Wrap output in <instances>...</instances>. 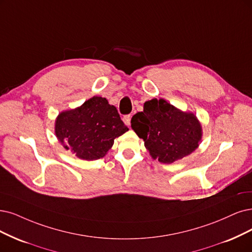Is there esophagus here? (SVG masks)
I'll return each instance as SVG.
<instances>
[{
	"label": "esophagus",
	"mask_w": 252,
	"mask_h": 252,
	"mask_svg": "<svg viewBox=\"0 0 252 252\" xmlns=\"http://www.w3.org/2000/svg\"><path fill=\"white\" fill-rule=\"evenodd\" d=\"M131 119H132V116L127 114V115H125L124 116V123L126 125V126H129L131 125Z\"/></svg>",
	"instance_id": "1"
}]
</instances>
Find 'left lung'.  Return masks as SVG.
Segmentation results:
<instances>
[{
    "label": "left lung",
    "instance_id": "1",
    "mask_svg": "<svg viewBox=\"0 0 252 252\" xmlns=\"http://www.w3.org/2000/svg\"><path fill=\"white\" fill-rule=\"evenodd\" d=\"M146 150L161 163H172L198 147L201 126L192 113H184L164 99L144 102L143 111L131 120Z\"/></svg>",
    "mask_w": 252,
    "mask_h": 252
}]
</instances>
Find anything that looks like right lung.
I'll use <instances>...</instances> for the list:
<instances>
[{"label": "right lung", "instance_id": "obj_1", "mask_svg": "<svg viewBox=\"0 0 252 252\" xmlns=\"http://www.w3.org/2000/svg\"><path fill=\"white\" fill-rule=\"evenodd\" d=\"M128 131L117 109L105 97L93 96L74 110L64 111L56 120L55 133L66 150L83 160L104 157L114 139Z\"/></svg>", "mask_w": 252, "mask_h": 252}]
</instances>
